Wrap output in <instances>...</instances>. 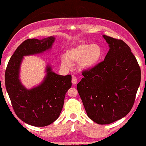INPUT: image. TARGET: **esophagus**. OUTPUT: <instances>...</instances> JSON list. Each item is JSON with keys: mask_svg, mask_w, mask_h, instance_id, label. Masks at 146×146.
<instances>
[{"mask_svg": "<svg viewBox=\"0 0 146 146\" xmlns=\"http://www.w3.org/2000/svg\"><path fill=\"white\" fill-rule=\"evenodd\" d=\"M72 83L73 84V85H75L76 83H77V78H76V77H75V76H73L72 77Z\"/></svg>", "mask_w": 146, "mask_h": 146, "instance_id": "esophagus-1", "label": "esophagus"}]
</instances>
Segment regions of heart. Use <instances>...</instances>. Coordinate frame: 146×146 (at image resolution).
I'll use <instances>...</instances> for the list:
<instances>
[{
	"label": "heart",
	"mask_w": 146,
	"mask_h": 146,
	"mask_svg": "<svg viewBox=\"0 0 146 146\" xmlns=\"http://www.w3.org/2000/svg\"><path fill=\"white\" fill-rule=\"evenodd\" d=\"M103 50L100 45L93 43H82L69 49L66 56H62L61 63L62 66L69 69L71 62L79 63L81 69H89L96 66L101 60Z\"/></svg>",
	"instance_id": "heart-1"
}]
</instances>
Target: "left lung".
Masks as SVG:
<instances>
[{
  "label": "left lung",
  "instance_id": "left-lung-1",
  "mask_svg": "<svg viewBox=\"0 0 146 146\" xmlns=\"http://www.w3.org/2000/svg\"><path fill=\"white\" fill-rule=\"evenodd\" d=\"M103 38L110 48L104 60L83 71L77 88L89 118L98 124H108L132 109L141 70L126 43L105 35Z\"/></svg>",
  "mask_w": 146,
  "mask_h": 146
}]
</instances>
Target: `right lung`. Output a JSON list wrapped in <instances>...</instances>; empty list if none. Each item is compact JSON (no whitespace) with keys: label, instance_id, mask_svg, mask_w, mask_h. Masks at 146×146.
Segmentation results:
<instances>
[{"label":"right lung","instance_id":"add662e5","mask_svg":"<svg viewBox=\"0 0 146 146\" xmlns=\"http://www.w3.org/2000/svg\"><path fill=\"white\" fill-rule=\"evenodd\" d=\"M55 37L43 40L28 39L12 55L5 71V86L16 114L26 124L48 126L58 118L65 94L71 87V75H59L46 67V75L40 85L27 89L19 79L24 56L38 54L52 48Z\"/></svg>","mask_w":146,"mask_h":146}]
</instances>
